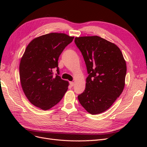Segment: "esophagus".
I'll return each instance as SVG.
<instances>
[{"mask_svg": "<svg viewBox=\"0 0 147 147\" xmlns=\"http://www.w3.org/2000/svg\"><path fill=\"white\" fill-rule=\"evenodd\" d=\"M69 83H70V85L71 86H73L74 85V82H70Z\"/></svg>", "mask_w": 147, "mask_h": 147, "instance_id": "1", "label": "esophagus"}]
</instances>
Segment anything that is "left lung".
<instances>
[{
    "instance_id": "left-lung-1",
    "label": "left lung",
    "mask_w": 147,
    "mask_h": 147,
    "mask_svg": "<svg viewBox=\"0 0 147 147\" xmlns=\"http://www.w3.org/2000/svg\"><path fill=\"white\" fill-rule=\"evenodd\" d=\"M89 74L84 92L78 96L88 113L99 114L108 110L125 85L126 63L115 43L97 36L75 38Z\"/></svg>"
}]
</instances>
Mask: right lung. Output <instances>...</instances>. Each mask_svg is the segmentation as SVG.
I'll list each match as a JSON object with an SVG mask.
<instances>
[{
	"mask_svg": "<svg viewBox=\"0 0 147 147\" xmlns=\"http://www.w3.org/2000/svg\"><path fill=\"white\" fill-rule=\"evenodd\" d=\"M74 37L52 32L34 38L26 47L20 64V82L31 104L43 110L56 105L68 90L69 82L59 76L58 58ZM57 68V74L52 76Z\"/></svg>",
	"mask_w": 147,
	"mask_h": 147,
	"instance_id": "add662e5",
	"label": "right lung"
}]
</instances>
